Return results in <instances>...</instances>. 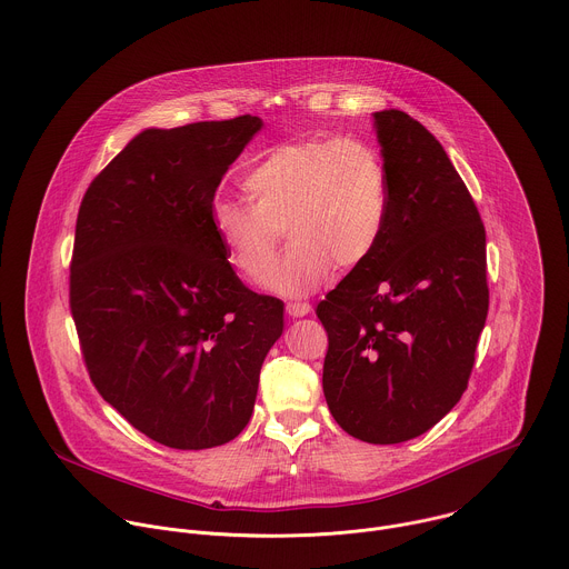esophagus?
Listing matches in <instances>:
<instances>
[{
    "label": "esophagus",
    "mask_w": 569,
    "mask_h": 569,
    "mask_svg": "<svg viewBox=\"0 0 569 569\" xmlns=\"http://www.w3.org/2000/svg\"><path fill=\"white\" fill-rule=\"evenodd\" d=\"M310 310H312V306L306 303V301H290V303H286V312L290 317H306Z\"/></svg>",
    "instance_id": "1"
}]
</instances>
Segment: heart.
<instances>
[{"mask_svg":"<svg viewBox=\"0 0 569 569\" xmlns=\"http://www.w3.org/2000/svg\"><path fill=\"white\" fill-rule=\"evenodd\" d=\"M243 188L250 203H212V230L226 259L246 279L259 281L266 274V288L279 295L301 297L332 268H359L388 228L390 181L383 157L355 137L281 143L246 174ZM283 227L291 248L271 267Z\"/></svg>","mask_w":569,"mask_h":569,"instance_id":"heart-1","label":"heart"}]
</instances>
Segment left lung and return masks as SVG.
Instances as JSON below:
<instances>
[{"label":"left lung","mask_w":569,"mask_h":569,"mask_svg":"<svg viewBox=\"0 0 569 569\" xmlns=\"http://www.w3.org/2000/svg\"><path fill=\"white\" fill-rule=\"evenodd\" d=\"M390 181L377 250L326 295L323 392L355 439L403 443L463 397L490 290L479 208L437 137L403 110L375 112Z\"/></svg>","instance_id":"left-lung-1"}]
</instances>
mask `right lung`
<instances>
[{
    "mask_svg": "<svg viewBox=\"0 0 569 569\" xmlns=\"http://www.w3.org/2000/svg\"><path fill=\"white\" fill-rule=\"evenodd\" d=\"M259 117L137 134L88 186L70 259V312L97 392L174 450L232 441L283 332V301L241 283L212 230L228 166Z\"/></svg>",
    "mask_w": 569,
    "mask_h": 569,
    "instance_id": "right-lung-1",
    "label": "right lung"
}]
</instances>
